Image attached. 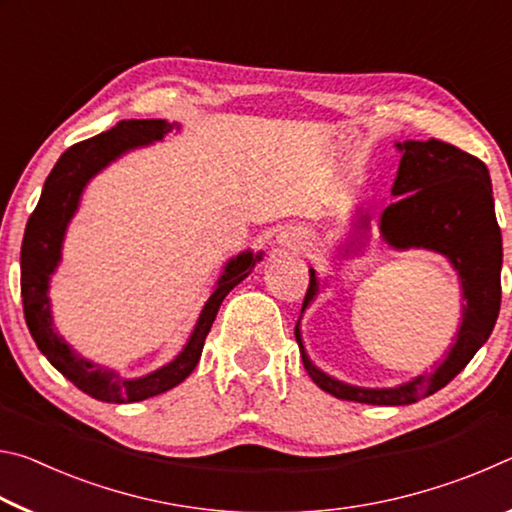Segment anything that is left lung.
<instances>
[{
	"label": "left lung",
	"mask_w": 512,
	"mask_h": 512,
	"mask_svg": "<svg viewBox=\"0 0 512 512\" xmlns=\"http://www.w3.org/2000/svg\"><path fill=\"white\" fill-rule=\"evenodd\" d=\"M393 183L397 201L379 216V232L397 250L427 248L445 255L458 271L463 287V323L445 361L395 388H361L325 375L309 361L300 327L296 341L307 375L318 388L345 402L402 406L429 397L461 372L476 350L488 341L501 305V230L488 167L474 155L440 140H406ZM368 228V223H366ZM361 244V241H359ZM357 241H348L345 255H357ZM316 271L309 268V289L302 311L316 298ZM300 323V320H298Z\"/></svg>",
	"instance_id": "obj_1"
}]
</instances>
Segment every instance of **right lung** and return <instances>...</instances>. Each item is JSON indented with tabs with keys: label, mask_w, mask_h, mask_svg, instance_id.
<instances>
[{
	"label": "right lung",
	"mask_w": 512,
	"mask_h": 512,
	"mask_svg": "<svg viewBox=\"0 0 512 512\" xmlns=\"http://www.w3.org/2000/svg\"><path fill=\"white\" fill-rule=\"evenodd\" d=\"M173 128H178V124H169L164 119H128L119 121L115 128H110L106 133L69 146L47 176L40 201L29 216L27 230H24L20 282L24 318H27L33 341L60 375L67 377L83 393L101 402L131 404L149 400V397L169 391V388L178 386L180 381L192 375L223 298L244 277H248L253 266L262 259V253L253 255L248 250V253L232 257L225 264L223 275L216 282L212 296L207 298L183 352L167 366L151 372V375H144L140 379L121 377L115 370L83 359L79 352L69 348L63 336H58L54 320H51V302L47 291L51 275H54L60 262V248H63L67 223L72 221L76 207H79L85 185L103 167L117 160L119 155L137 149V146L158 142Z\"/></svg>",
	"instance_id": "obj_1"
}]
</instances>
